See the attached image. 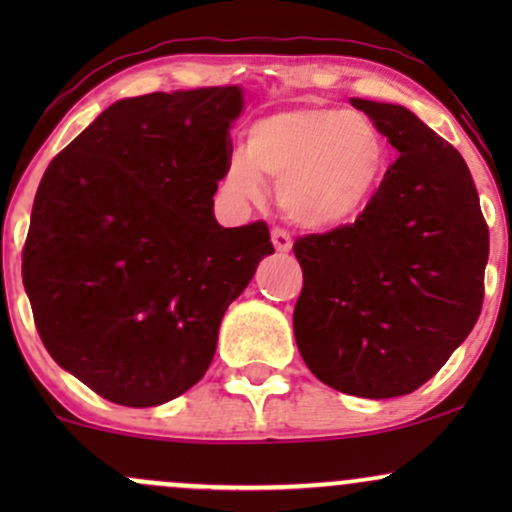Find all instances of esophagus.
Wrapping results in <instances>:
<instances>
[{"mask_svg":"<svg viewBox=\"0 0 512 512\" xmlns=\"http://www.w3.org/2000/svg\"><path fill=\"white\" fill-rule=\"evenodd\" d=\"M272 243H274L276 252H289L291 245H293V240L289 236V231H284V228H274V231H272Z\"/></svg>","mask_w":512,"mask_h":512,"instance_id":"esophagus-1","label":"esophagus"}]
</instances>
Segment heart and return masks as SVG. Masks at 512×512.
I'll return each instance as SVG.
<instances>
[{
  "label": "heart",
  "instance_id": "heart-1",
  "mask_svg": "<svg viewBox=\"0 0 512 512\" xmlns=\"http://www.w3.org/2000/svg\"><path fill=\"white\" fill-rule=\"evenodd\" d=\"M383 170V137L366 117L308 105L260 117L245 134L243 156L228 161L223 185L233 197L260 202L262 180L279 182L276 195L291 221L337 228L366 209Z\"/></svg>",
  "mask_w": 512,
  "mask_h": 512
}]
</instances>
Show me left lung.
I'll return each mask as SVG.
<instances>
[{"mask_svg": "<svg viewBox=\"0 0 512 512\" xmlns=\"http://www.w3.org/2000/svg\"><path fill=\"white\" fill-rule=\"evenodd\" d=\"M351 105L399 156L354 223L293 243V332L317 380L387 399L419 390L477 325L489 226L455 146L402 105Z\"/></svg>", "mask_w": 512, "mask_h": 512, "instance_id": "left-lung-1", "label": "left lung"}]
</instances>
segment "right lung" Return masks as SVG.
<instances>
[{"instance_id": "add662e5", "label": "right lung", "mask_w": 512, "mask_h": 512, "mask_svg": "<svg viewBox=\"0 0 512 512\" xmlns=\"http://www.w3.org/2000/svg\"><path fill=\"white\" fill-rule=\"evenodd\" d=\"M238 86L103 110L40 180L23 286L48 354L96 395L156 407L207 373L226 308L272 255L264 221L223 228Z\"/></svg>"}]
</instances>
